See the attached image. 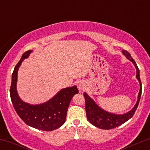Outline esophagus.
<instances>
[{
  "label": "esophagus",
  "mask_w": 150,
  "mask_h": 150,
  "mask_svg": "<svg viewBox=\"0 0 150 150\" xmlns=\"http://www.w3.org/2000/svg\"><path fill=\"white\" fill-rule=\"evenodd\" d=\"M77 88L79 89L80 91H82L85 89V83L82 81H80V82L77 83Z\"/></svg>",
  "instance_id": "esophagus-1"
}]
</instances>
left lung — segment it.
<instances>
[{
    "instance_id": "left-lung-1",
    "label": "left lung",
    "mask_w": 150,
    "mask_h": 150,
    "mask_svg": "<svg viewBox=\"0 0 150 150\" xmlns=\"http://www.w3.org/2000/svg\"><path fill=\"white\" fill-rule=\"evenodd\" d=\"M122 53L126 57L127 59L133 63L136 69V78L138 80L140 84V91L137 95V100L134 107L128 112L123 113V114H116V113H110L101 108L99 105H97L88 94L86 92H84L83 95L85 99V110L87 118L89 123L95 127L100 129L108 130V129L115 128L119 126L123 123H125L127 120L131 118L135 113L142 94V84H141L140 77V70H139L137 65L133 58L131 57L130 54L127 51H122Z\"/></svg>"
}]
</instances>
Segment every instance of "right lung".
I'll return each instance as SVG.
<instances>
[{"mask_svg": "<svg viewBox=\"0 0 150 150\" xmlns=\"http://www.w3.org/2000/svg\"><path fill=\"white\" fill-rule=\"evenodd\" d=\"M32 50L23 53L12 74L10 94L12 103L18 116L27 125L38 130L51 131L64 124L67 111L75 94L79 93L76 85L61 89L55 96L44 103L30 104L19 97L17 90L18 73L22 61L30 56Z\"/></svg>", "mask_w": 150, "mask_h": 150, "instance_id": "right-lung-1", "label": "right lung"}]
</instances>
